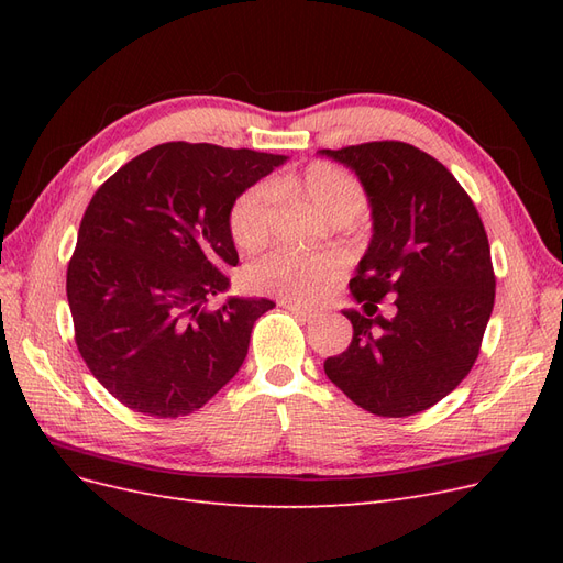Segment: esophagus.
<instances>
[{
  "label": "esophagus",
  "instance_id": "esophagus-1",
  "mask_svg": "<svg viewBox=\"0 0 563 563\" xmlns=\"http://www.w3.org/2000/svg\"><path fill=\"white\" fill-rule=\"evenodd\" d=\"M284 308L291 312V314H296L298 319H302V321H312L314 317H317V312H312V310H305V308H300V305H296V302H282Z\"/></svg>",
  "mask_w": 563,
  "mask_h": 563
}]
</instances>
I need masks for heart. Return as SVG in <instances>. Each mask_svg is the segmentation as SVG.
<instances>
[{"instance_id":"b5f03b06","label":"heart","mask_w":563,"mask_h":563,"mask_svg":"<svg viewBox=\"0 0 563 563\" xmlns=\"http://www.w3.org/2000/svg\"><path fill=\"white\" fill-rule=\"evenodd\" d=\"M275 195H298L308 199L333 223H347L364 209V187L347 168L331 162H312L302 174L255 185L234 201L230 230L244 251H258L269 240ZM343 275V258L335 253L275 251L253 263L246 282L253 291L279 296L291 302H314Z\"/></svg>"}]
</instances>
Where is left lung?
<instances>
[{
  "label": "left lung",
  "mask_w": 563,
  "mask_h": 563,
  "mask_svg": "<svg viewBox=\"0 0 563 563\" xmlns=\"http://www.w3.org/2000/svg\"><path fill=\"white\" fill-rule=\"evenodd\" d=\"M319 152L360 178L373 230L350 279L366 314L343 310L352 343L323 371L371 413H420L453 391L479 354L496 300L484 223L449 168L413 145ZM385 295L398 305L391 320L369 314Z\"/></svg>",
  "instance_id": "left-lung-1"
}]
</instances>
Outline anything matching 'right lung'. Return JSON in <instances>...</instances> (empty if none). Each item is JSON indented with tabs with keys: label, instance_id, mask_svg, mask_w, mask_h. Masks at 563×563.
I'll return each instance as SVG.
<instances>
[{
	"label": "right lung",
	"instance_id": "add662e5",
	"mask_svg": "<svg viewBox=\"0 0 563 563\" xmlns=\"http://www.w3.org/2000/svg\"><path fill=\"white\" fill-rule=\"evenodd\" d=\"M286 157L164 143L124 164L89 201L67 265L81 360L114 399L152 418L197 411L242 368L267 298L225 294L240 263L230 213Z\"/></svg>",
	"mask_w": 563,
	"mask_h": 563
}]
</instances>
